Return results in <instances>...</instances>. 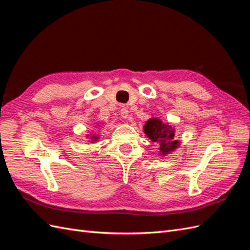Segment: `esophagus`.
I'll return each instance as SVG.
<instances>
[{"label":"esophagus","mask_w":250,"mask_h":250,"mask_svg":"<svg viewBox=\"0 0 250 250\" xmlns=\"http://www.w3.org/2000/svg\"><path fill=\"white\" fill-rule=\"evenodd\" d=\"M120 113H121V116H122L123 119H127L128 115H129V111H128V109L126 107H122L120 110Z\"/></svg>","instance_id":"obj_1"}]
</instances>
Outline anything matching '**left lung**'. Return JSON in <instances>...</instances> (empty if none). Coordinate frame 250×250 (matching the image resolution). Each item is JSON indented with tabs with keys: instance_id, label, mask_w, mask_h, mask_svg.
<instances>
[{
	"instance_id": "obj_1",
	"label": "left lung",
	"mask_w": 250,
	"mask_h": 250,
	"mask_svg": "<svg viewBox=\"0 0 250 250\" xmlns=\"http://www.w3.org/2000/svg\"><path fill=\"white\" fill-rule=\"evenodd\" d=\"M144 132L147 137L160 145V154L167 155L177 149L180 143L175 139V130L169 124L163 123L162 120L151 118L144 126Z\"/></svg>"
}]
</instances>
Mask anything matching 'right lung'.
Segmentation results:
<instances>
[{"label": "right lung", "mask_w": 250, "mask_h": 250, "mask_svg": "<svg viewBox=\"0 0 250 250\" xmlns=\"http://www.w3.org/2000/svg\"><path fill=\"white\" fill-rule=\"evenodd\" d=\"M86 138H88L90 141V143H95V142H97V140H98V135H96V134H90V135H87Z\"/></svg>", "instance_id": "add662e5"}]
</instances>
